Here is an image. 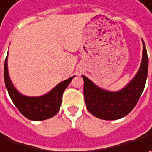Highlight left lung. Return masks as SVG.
Masks as SVG:
<instances>
[{
	"instance_id": "8db88e82",
	"label": "left lung",
	"mask_w": 152,
	"mask_h": 152,
	"mask_svg": "<svg viewBox=\"0 0 152 152\" xmlns=\"http://www.w3.org/2000/svg\"><path fill=\"white\" fill-rule=\"evenodd\" d=\"M143 43L142 61L134 79L118 91H109L98 87L82 75L86 107L93 116L103 120H117L125 117L136 106L144 91L147 73L148 56Z\"/></svg>"
}]
</instances>
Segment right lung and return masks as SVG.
I'll return each instance as SVG.
<instances>
[{"mask_svg":"<svg viewBox=\"0 0 152 152\" xmlns=\"http://www.w3.org/2000/svg\"><path fill=\"white\" fill-rule=\"evenodd\" d=\"M7 56L4 64V79L6 88L16 107L25 118L33 121L48 119L54 117L60 110L63 91L75 76L59 83L51 91L41 96H26L16 90L10 79Z\"/></svg>","mask_w":152,"mask_h":152,"instance_id":"add662e5","label":"right lung"}]
</instances>
